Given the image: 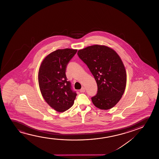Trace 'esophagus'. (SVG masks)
Masks as SVG:
<instances>
[{"label": "esophagus", "mask_w": 159, "mask_h": 159, "mask_svg": "<svg viewBox=\"0 0 159 159\" xmlns=\"http://www.w3.org/2000/svg\"><path fill=\"white\" fill-rule=\"evenodd\" d=\"M80 92H81V93H84V92H85V89L84 87H83L80 90Z\"/></svg>", "instance_id": "1"}]
</instances>
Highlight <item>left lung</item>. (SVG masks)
I'll use <instances>...</instances> for the list:
<instances>
[{
	"mask_svg": "<svg viewBox=\"0 0 159 159\" xmlns=\"http://www.w3.org/2000/svg\"><path fill=\"white\" fill-rule=\"evenodd\" d=\"M78 55L97 84V94L91 98L93 104L101 110L112 108L126 87V70L120 56L113 49L98 44L78 50Z\"/></svg>",
	"mask_w": 159,
	"mask_h": 159,
	"instance_id": "1",
	"label": "left lung"
}]
</instances>
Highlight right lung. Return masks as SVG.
Segmentation results:
<instances>
[{"instance_id": "add662e5", "label": "right lung", "mask_w": 159, "mask_h": 159, "mask_svg": "<svg viewBox=\"0 0 159 159\" xmlns=\"http://www.w3.org/2000/svg\"><path fill=\"white\" fill-rule=\"evenodd\" d=\"M77 49H57L48 54L39 67L38 80L44 99L55 110L62 112L73 106L76 93L66 75V68Z\"/></svg>"}]
</instances>
